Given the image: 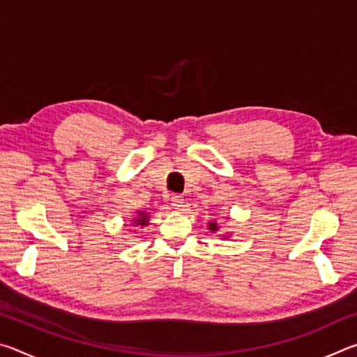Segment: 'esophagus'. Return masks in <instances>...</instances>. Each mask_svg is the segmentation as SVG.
<instances>
[{"mask_svg":"<svg viewBox=\"0 0 357 357\" xmlns=\"http://www.w3.org/2000/svg\"><path fill=\"white\" fill-rule=\"evenodd\" d=\"M172 206L174 209H183L184 208V198L181 195H172Z\"/></svg>","mask_w":357,"mask_h":357,"instance_id":"34e87169","label":"esophagus"}]
</instances>
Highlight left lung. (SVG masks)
Instances as JSON below:
<instances>
[{"label": "left lung", "mask_w": 357, "mask_h": 357, "mask_svg": "<svg viewBox=\"0 0 357 357\" xmlns=\"http://www.w3.org/2000/svg\"><path fill=\"white\" fill-rule=\"evenodd\" d=\"M208 229L209 231H213V233H217L219 231V225H217V222H208ZM223 236H225V234H223ZM228 236V234H227Z\"/></svg>", "instance_id": "1"}]
</instances>
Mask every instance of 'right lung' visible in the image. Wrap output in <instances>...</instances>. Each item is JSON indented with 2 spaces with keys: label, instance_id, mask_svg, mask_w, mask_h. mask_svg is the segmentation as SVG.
<instances>
[{
  "label": "right lung",
  "instance_id": "1",
  "mask_svg": "<svg viewBox=\"0 0 357 357\" xmlns=\"http://www.w3.org/2000/svg\"><path fill=\"white\" fill-rule=\"evenodd\" d=\"M149 214L151 213H148V211H135L134 219H132V225L140 228L149 225Z\"/></svg>",
  "mask_w": 357,
  "mask_h": 357
}]
</instances>
